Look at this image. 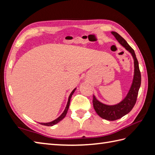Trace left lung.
I'll return each mask as SVG.
<instances>
[{
	"instance_id": "obj_1",
	"label": "left lung",
	"mask_w": 155,
	"mask_h": 155,
	"mask_svg": "<svg viewBox=\"0 0 155 155\" xmlns=\"http://www.w3.org/2000/svg\"><path fill=\"white\" fill-rule=\"evenodd\" d=\"M118 42L130 52L134 59V73L132 85L124 99L116 105H107L98 101L93 95V104L98 116L108 120H115L122 118L133 109L135 104L141 83V75L136 54L127 42L116 32H112Z\"/></svg>"
}]
</instances>
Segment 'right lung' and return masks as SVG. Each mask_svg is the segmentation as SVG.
I'll list each match as a JSON object with an SVG mask.
<instances>
[{
    "instance_id": "obj_1",
    "label": "right lung",
    "mask_w": 155,
    "mask_h": 155,
    "mask_svg": "<svg viewBox=\"0 0 155 155\" xmlns=\"http://www.w3.org/2000/svg\"><path fill=\"white\" fill-rule=\"evenodd\" d=\"M75 90H76V88H74V89L73 91H72L71 92V94H70V96H69V97H68V103H67V107H66V108H65V109H64V112H63V113H62V114L61 115L60 117H59L58 118H57V119H55L54 120L50 122V123H40V124H42V125H45V126H53V125H54V124H56L57 123H58V122H60L61 120L63 119V118L65 117L66 114H67V111H68V108H69V105H70V102H71V97H72V95L73 94V93H74V91H75Z\"/></svg>"
}]
</instances>
